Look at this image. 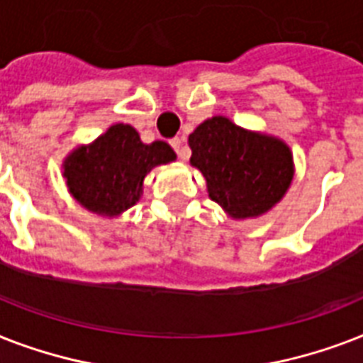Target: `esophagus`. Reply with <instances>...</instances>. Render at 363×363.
I'll use <instances>...</instances> for the list:
<instances>
[{"instance_id":"obj_1","label":"esophagus","mask_w":363,"mask_h":363,"mask_svg":"<svg viewBox=\"0 0 363 363\" xmlns=\"http://www.w3.org/2000/svg\"><path fill=\"white\" fill-rule=\"evenodd\" d=\"M171 147L175 148V152L179 154V158H186V156H184V154H182V150H181V147H182V143H184V139H182V137H173V139H171Z\"/></svg>"}]
</instances>
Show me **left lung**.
I'll return each mask as SVG.
<instances>
[{
  "mask_svg": "<svg viewBox=\"0 0 363 363\" xmlns=\"http://www.w3.org/2000/svg\"><path fill=\"white\" fill-rule=\"evenodd\" d=\"M190 164L203 173L213 201L232 218L264 215L281 201L294 175L292 152L275 137L213 116L188 137Z\"/></svg>",
  "mask_w": 363,
  "mask_h": 363,
  "instance_id": "obj_1",
  "label": "left lung"
}]
</instances>
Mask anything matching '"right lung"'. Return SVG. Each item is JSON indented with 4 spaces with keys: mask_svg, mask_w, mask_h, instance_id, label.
Instances as JSON below:
<instances>
[{
    "mask_svg": "<svg viewBox=\"0 0 363 363\" xmlns=\"http://www.w3.org/2000/svg\"><path fill=\"white\" fill-rule=\"evenodd\" d=\"M175 160L164 141L145 145L131 125H111L90 147L65 160L64 177L73 198L98 215H118L139 201L143 179L152 167Z\"/></svg>",
    "mask_w": 363,
    "mask_h": 363,
    "instance_id": "1",
    "label": "right lung"
}]
</instances>
